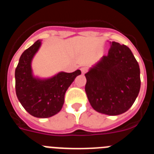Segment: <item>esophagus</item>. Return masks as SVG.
Here are the masks:
<instances>
[{"label":"esophagus","mask_w":154,"mask_h":154,"mask_svg":"<svg viewBox=\"0 0 154 154\" xmlns=\"http://www.w3.org/2000/svg\"><path fill=\"white\" fill-rule=\"evenodd\" d=\"M86 71H87V69H86V68H81V72H82V74H85L86 72Z\"/></svg>","instance_id":"esophagus-1"}]
</instances>
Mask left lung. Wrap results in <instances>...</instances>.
Instances as JSON below:
<instances>
[{"mask_svg": "<svg viewBox=\"0 0 154 154\" xmlns=\"http://www.w3.org/2000/svg\"><path fill=\"white\" fill-rule=\"evenodd\" d=\"M86 95L95 111L107 115L127 111L140 90V66L131 50L112 42L107 56L85 74Z\"/></svg>", "mask_w": 154, "mask_h": 154, "instance_id": "8db88e82", "label": "left lung"}]
</instances>
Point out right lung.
<instances>
[{"label":"right lung","mask_w":154,"mask_h":154,"mask_svg":"<svg viewBox=\"0 0 154 154\" xmlns=\"http://www.w3.org/2000/svg\"><path fill=\"white\" fill-rule=\"evenodd\" d=\"M41 45L37 40L21 55L15 68V91L18 100L29 114L39 118H50L61 111L64 94L81 71L59 72L52 78L40 79L32 75L31 62Z\"/></svg>","instance_id":"add662e5"}]
</instances>
